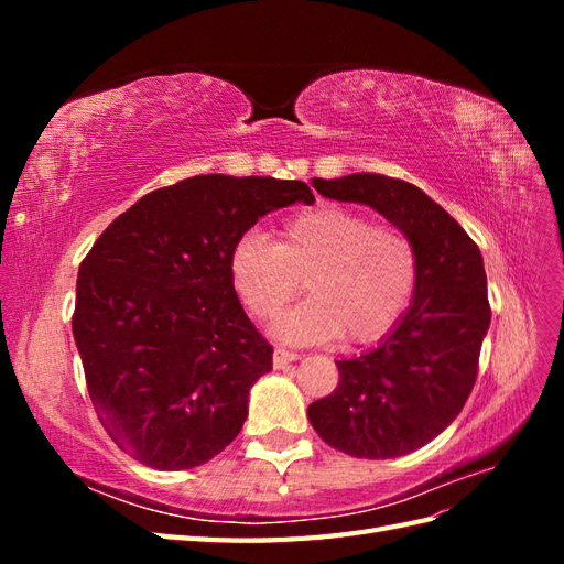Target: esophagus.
<instances>
[{
	"label": "esophagus",
	"mask_w": 564,
	"mask_h": 564,
	"mask_svg": "<svg viewBox=\"0 0 564 564\" xmlns=\"http://www.w3.org/2000/svg\"><path fill=\"white\" fill-rule=\"evenodd\" d=\"M299 360L296 352H289L284 348H275V352H272V367L275 369H284L286 365H292Z\"/></svg>",
	"instance_id": "obj_1"
}]
</instances>
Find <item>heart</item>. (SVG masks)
Returning <instances> with one entry per match:
<instances>
[{"label": "heart", "instance_id": "b5f03b06", "mask_svg": "<svg viewBox=\"0 0 564 564\" xmlns=\"http://www.w3.org/2000/svg\"><path fill=\"white\" fill-rule=\"evenodd\" d=\"M311 299L286 313L275 334L286 344H346L383 338L406 313L419 282V253L404 230L371 226L352 209L322 204L282 220L278 242L259 230L230 251V282L245 311L275 319L299 294Z\"/></svg>", "mask_w": 564, "mask_h": 564}]
</instances>
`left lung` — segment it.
<instances>
[{"label": "left lung", "instance_id": "obj_1", "mask_svg": "<svg viewBox=\"0 0 564 564\" xmlns=\"http://www.w3.org/2000/svg\"><path fill=\"white\" fill-rule=\"evenodd\" d=\"M322 197L367 204L419 253L412 303L377 348L338 360V386L308 406L329 447L395 458L429 445L464 409L489 329L482 253L421 187L381 174L315 178Z\"/></svg>", "mask_w": 564, "mask_h": 564}]
</instances>
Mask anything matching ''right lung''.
<instances>
[{"mask_svg":"<svg viewBox=\"0 0 564 564\" xmlns=\"http://www.w3.org/2000/svg\"><path fill=\"white\" fill-rule=\"evenodd\" d=\"M294 202H315L303 181L193 176L119 214L82 261L73 334L89 395L143 466H202L242 431L272 348L235 294L230 251Z\"/></svg>","mask_w":564,"mask_h":564,"instance_id":"obj_1","label":"right lung"}]
</instances>
